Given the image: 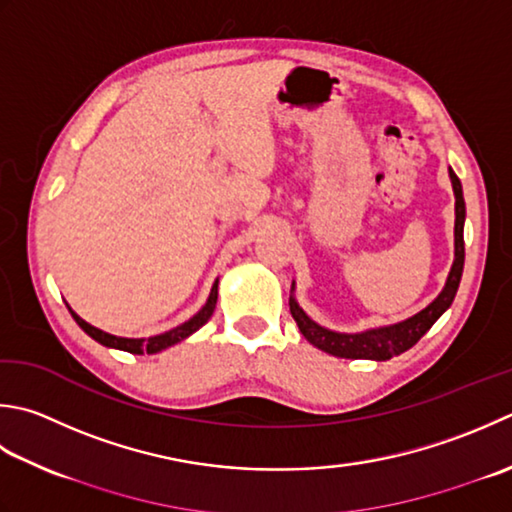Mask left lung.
<instances>
[{
  "label": "left lung",
  "instance_id": "1",
  "mask_svg": "<svg viewBox=\"0 0 512 512\" xmlns=\"http://www.w3.org/2000/svg\"><path fill=\"white\" fill-rule=\"evenodd\" d=\"M450 182H453L455 190V262L450 268L448 282L433 304L424 308L422 313L406 319L402 324L386 326L366 330V333L346 335V333H333V330L317 326L313 319H308L302 308L290 297V315L295 317V322L302 330V335L310 344L322 348L324 353H330L335 357L346 359H377V362H386V359L395 357L404 350L413 348L419 339H422L430 326H433L439 317L444 315V310L453 304L455 293L459 288V279H462L464 270V219H466V204L462 193V182L453 173V168H448Z\"/></svg>",
  "mask_w": 512,
  "mask_h": 512
}]
</instances>
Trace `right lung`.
Listing matches in <instances>:
<instances>
[{"mask_svg": "<svg viewBox=\"0 0 512 512\" xmlns=\"http://www.w3.org/2000/svg\"><path fill=\"white\" fill-rule=\"evenodd\" d=\"M215 304H217V282L213 284V290H210V297H208L206 306H204L202 310H199V313H197L193 319H188V322H184L182 326H177V328H173V330H168V333H164V335H155V337H148V339H126V337L108 335V333H104V330H99V328H95V326L86 324L84 319L77 317L70 308H68V310H70V315H73L75 322L79 324V328H82L86 335L93 337L95 342L104 344V346H108V348L126 350V353H133V355H142V353H148V355H150V353H159V350H164V348L173 346V344H177V342H182V339H186L188 335H193L195 330L202 328V326L208 322V319H210V315H213Z\"/></svg>", "mask_w": 512, "mask_h": 512, "instance_id": "right-lung-1", "label": "right lung"}]
</instances>
